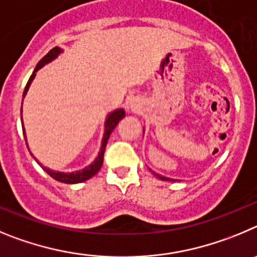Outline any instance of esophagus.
<instances>
[{
    "label": "esophagus",
    "mask_w": 257,
    "mask_h": 257,
    "mask_svg": "<svg viewBox=\"0 0 257 257\" xmlns=\"http://www.w3.org/2000/svg\"><path fill=\"white\" fill-rule=\"evenodd\" d=\"M128 108H131L132 111L137 112L138 110H140V106H138L137 103L134 102V101H132V102H129V105H128Z\"/></svg>",
    "instance_id": "esophagus-1"
}]
</instances>
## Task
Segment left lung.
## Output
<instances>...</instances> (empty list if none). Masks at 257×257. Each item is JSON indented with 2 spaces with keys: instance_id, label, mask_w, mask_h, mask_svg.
<instances>
[{
  "instance_id": "8db88e82",
  "label": "left lung",
  "mask_w": 257,
  "mask_h": 257,
  "mask_svg": "<svg viewBox=\"0 0 257 257\" xmlns=\"http://www.w3.org/2000/svg\"><path fill=\"white\" fill-rule=\"evenodd\" d=\"M143 132H145V131H143ZM150 170H151V169H150ZM151 172H152V170H151ZM152 174H154V175H155V177H157V178H159V179H161V180H169V182H170V180H172V182H173V180H174V179H172V178H168V177H163V175H160V174H157V173H155V172H152Z\"/></svg>"
}]
</instances>
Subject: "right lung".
Masks as SVG:
<instances>
[{
    "mask_svg": "<svg viewBox=\"0 0 257 257\" xmlns=\"http://www.w3.org/2000/svg\"><path fill=\"white\" fill-rule=\"evenodd\" d=\"M61 52H62L61 48L54 47L52 50L50 51V52H48L47 55H46L45 57H43L42 60H41V61L38 62V64H37V66H36V69H34L33 74H32L31 78H29V80H28L27 85H25L24 93H23V98H24L25 94H27V92H28V89H29V87H31L32 82H33L34 77H36L37 71H38L41 68H43L46 64H48V62H51L52 60L56 59V57L59 56ZM22 111H23V102H22ZM22 114H23V112H22ZM124 116H125V111H124L123 108H117V110H114V111L110 112V114L106 116L105 132H103V137H102V142H101L100 152H98V155H97V157L94 159L93 163L89 164L88 166H85V168L82 169V170H78V172H71V173L56 172V170H51V169L42 166L43 170H45V172L47 173L50 177H52L54 179H56L57 182H61V183L75 184V183H82V182L88 180L89 178H92L93 175H96L97 173H98V170L101 169V166H102L103 154H105L106 145H107V141H108V138H110V134L112 133V131L115 129V126L117 125V123H119L120 120L123 119ZM22 125H23V134H24L25 142H27V134H25L24 124H23V116H22ZM27 147H28V142H27ZM28 150H29V149H28ZM29 152H31V151H29ZM32 156H33V155H32ZM34 159H36V157H34ZM36 160H37V159H36ZM37 163H38V161H37Z\"/></svg>",
    "mask_w": 257,
    "mask_h": 257,
    "instance_id": "obj_1",
    "label": "right lung"
}]
</instances>
